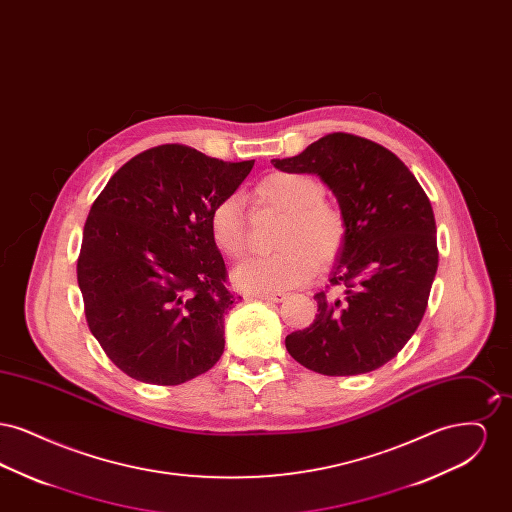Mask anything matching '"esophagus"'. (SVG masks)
Returning a JSON list of instances; mask_svg holds the SVG:
<instances>
[{
	"label": "esophagus",
	"mask_w": 512,
	"mask_h": 512,
	"mask_svg": "<svg viewBox=\"0 0 512 512\" xmlns=\"http://www.w3.org/2000/svg\"><path fill=\"white\" fill-rule=\"evenodd\" d=\"M257 299H263V301H272V303H282L286 299V293L284 292H265L255 293Z\"/></svg>",
	"instance_id": "1"
}]
</instances>
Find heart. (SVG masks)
I'll return each instance as SVG.
<instances>
[{
  "mask_svg": "<svg viewBox=\"0 0 512 512\" xmlns=\"http://www.w3.org/2000/svg\"><path fill=\"white\" fill-rule=\"evenodd\" d=\"M255 195L261 203L284 213L276 247L270 255L245 259L234 270V282L245 292L290 290L305 284L315 265H330L343 247L347 226L340 209L324 201V188L315 176L278 171L265 176ZM209 230L220 253L240 259L247 251L244 203L238 195L219 199L209 213Z\"/></svg>",
  "mask_w": 512,
  "mask_h": 512,
  "instance_id": "b5f03b06",
  "label": "heart"
}]
</instances>
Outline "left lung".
<instances>
[{
    "label": "left lung",
    "mask_w": 512,
    "mask_h": 512,
    "mask_svg": "<svg viewBox=\"0 0 512 512\" xmlns=\"http://www.w3.org/2000/svg\"><path fill=\"white\" fill-rule=\"evenodd\" d=\"M272 165L317 174L336 195L347 226L330 274L343 295H315L317 318L286 338L288 353L324 376L386 365L416 332L438 270L428 195L390 149L345 132Z\"/></svg>",
    "instance_id": "left-lung-1"
}]
</instances>
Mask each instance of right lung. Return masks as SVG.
Wrapping results in <instances>:
<instances>
[{"label": "right lung", "mask_w": 512, "mask_h": 512, "mask_svg": "<svg viewBox=\"0 0 512 512\" xmlns=\"http://www.w3.org/2000/svg\"><path fill=\"white\" fill-rule=\"evenodd\" d=\"M255 161L224 163L180 144L124 163L84 224L76 276L90 332L134 380L178 386L224 351L226 288L209 213Z\"/></svg>", "instance_id": "add662e5"}]
</instances>
